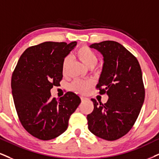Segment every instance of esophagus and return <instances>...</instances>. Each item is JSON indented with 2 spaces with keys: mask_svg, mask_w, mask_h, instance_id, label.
Wrapping results in <instances>:
<instances>
[{
  "mask_svg": "<svg viewBox=\"0 0 159 159\" xmlns=\"http://www.w3.org/2000/svg\"><path fill=\"white\" fill-rule=\"evenodd\" d=\"M80 99H81V101H82V102H84V101H85L86 99H88L87 98L84 97H80Z\"/></svg>",
  "mask_w": 159,
  "mask_h": 159,
  "instance_id": "esophagus-1",
  "label": "esophagus"
}]
</instances>
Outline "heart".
Returning a JSON list of instances; mask_svg holds the SVG:
<instances>
[{
	"label": "heart",
	"mask_w": 159,
	"mask_h": 159,
	"mask_svg": "<svg viewBox=\"0 0 159 159\" xmlns=\"http://www.w3.org/2000/svg\"><path fill=\"white\" fill-rule=\"evenodd\" d=\"M76 55L77 58L85 66L89 68H93L97 63L98 58L97 54L89 47L83 46H81L76 52ZM69 58L66 57L62 61V72L66 73L68 64ZM93 83L91 80H76L70 85V89L72 91L80 93H85L93 87Z\"/></svg>",
	"instance_id": "heart-1"
}]
</instances>
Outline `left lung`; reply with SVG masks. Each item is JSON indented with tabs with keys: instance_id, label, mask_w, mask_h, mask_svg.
<instances>
[{
	"instance_id": "obj_1",
	"label": "left lung",
	"mask_w": 159,
	"mask_h": 159,
	"mask_svg": "<svg viewBox=\"0 0 159 159\" xmlns=\"http://www.w3.org/2000/svg\"><path fill=\"white\" fill-rule=\"evenodd\" d=\"M102 53L104 65L97 89L107 93V102L91 99L94 108L87 116L89 129L107 141L124 136L132 129L144 101L145 90L139 62L122 45L106 40L91 45Z\"/></svg>"
}]
</instances>
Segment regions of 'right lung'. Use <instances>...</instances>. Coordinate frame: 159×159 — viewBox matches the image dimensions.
<instances>
[{"mask_svg":"<svg viewBox=\"0 0 159 159\" xmlns=\"http://www.w3.org/2000/svg\"><path fill=\"white\" fill-rule=\"evenodd\" d=\"M45 42L23 53L11 76V93L19 120L29 134L40 140H51L63 134L68 120L81 102L73 92L60 99L51 98L53 86L62 79V61L76 46Z\"/></svg>","mask_w":159,"mask_h":159,"instance_id":"1","label":"right lung"}]
</instances>
